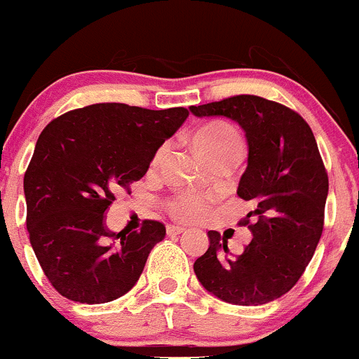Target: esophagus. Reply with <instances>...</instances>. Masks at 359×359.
<instances>
[{
  "label": "esophagus",
  "mask_w": 359,
  "mask_h": 359,
  "mask_svg": "<svg viewBox=\"0 0 359 359\" xmlns=\"http://www.w3.org/2000/svg\"><path fill=\"white\" fill-rule=\"evenodd\" d=\"M184 227H180V226H168L166 227V233L168 234H180V233H184Z\"/></svg>",
  "instance_id": "esophagus-1"
}]
</instances>
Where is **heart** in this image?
I'll return each instance as SVG.
<instances>
[{"label": "heart", "instance_id": "b5f03b06", "mask_svg": "<svg viewBox=\"0 0 359 359\" xmlns=\"http://www.w3.org/2000/svg\"><path fill=\"white\" fill-rule=\"evenodd\" d=\"M194 147L203 159L224 154H241L243 142L236 130L224 121H212L200 126L193 135ZM161 156L158 154L156 159ZM168 210L180 220H196L206 210V200L200 194L182 193L168 201Z\"/></svg>", "mask_w": 359, "mask_h": 359}]
</instances>
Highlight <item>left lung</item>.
Masks as SVG:
<instances>
[{
	"label": "left lung",
	"instance_id": "left-lung-1",
	"mask_svg": "<svg viewBox=\"0 0 359 359\" xmlns=\"http://www.w3.org/2000/svg\"><path fill=\"white\" fill-rule=\"evenodd\" d=\"M189 111L198 118H229L243 128L248 165L238 196L255 205L243 222L252 231L243 253L229 257L227 240L208 231L210 247L194 262L196 278L224 302H273L299 281L323 233L328 175L313 130L295 111L257 95Z\"/></svg>",
	"mask_w": 359,
	"mask_h": 359
}]
</instances>
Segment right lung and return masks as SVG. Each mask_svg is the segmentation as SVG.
Here are the masks:
<instances>
[{
	"label": "right lung",
	"mask_w": 359,
	"mask_h": 359,
	"mask_svg": "<svg viewBox=\"0 0 359 359\" xmlns=\"http://www.w3.org/2000/svg\"><path fill=\"white\" fill-rule=\"evenodd\" d=\"M187 116L184 107L151 111L106 102L69 111L45 126L24 175V194L31 247L60 295L104 304L132 290L166 229L146 220L140 231L116 234L104 215L121 191L146 175Z\"/></svg>",
	"instance_id": "right-lung-1"
}]
</instances>
